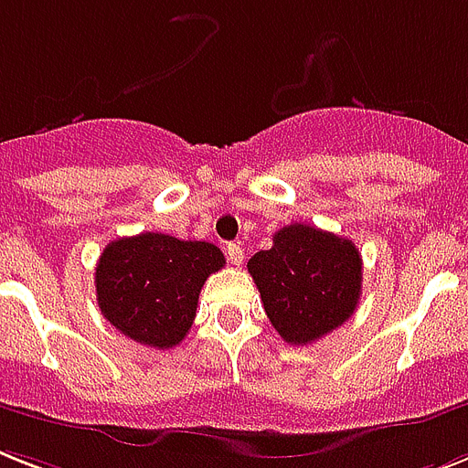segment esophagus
<instances>
[{"mask_svg": "<svg viewBox=\"0 0 468 468\" xmlns=\"http://www.w3.org/2000/svg\"><path fill=\"white\" fill-rule=\"evenodd\" d=\"M227 258H229L231 265H241V263H244V249H241V244H229V246H227Z\"/></svg>", "mask_w": 468, "mask_h": 468, "instance_id": "1", "label": "esophagus"}]
</instances>
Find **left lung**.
<instances>
[{
	"label": "left lung",
	"instance_id": "8db88e82",
	"mask_svg": "<svg viewBox=\"0 0 468 468\" xmlns=\"http://www.w3.org/2000/svg\"><path fill=\"white\" fill-rule=\"evenodd\" d=\"M272 328L290 346H309L353 316L362 258L350 239L309 224H287L268 251L249 261Z\"/></svg>",
	"mask_w": 468,
	"mask_h": 468
}]
</instances>
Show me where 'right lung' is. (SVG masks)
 I'll list each match as a JSON object with an SVG mask.
<instances>
[{
    "instance_id": "obj_1",
    "label": "right lung",
    "mask_w": 468,
    "mask_h": 468,
    "mask_svg": "<svg viewBox=\"0 0 468 468\" xmlns=\"http://www.w3.org/2000/svg\"><path fill=\"white\" fill-rule=\"evenodd\" d=\"M224 265L207 241L144 231L103 249L96 265L101 314L134 343L169 350L193 326L205 280Z\"/></svg>"
}]
</instances>
